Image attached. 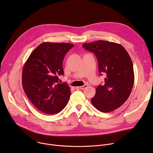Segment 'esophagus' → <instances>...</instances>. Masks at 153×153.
<instances>
[{
    "mask_svg": "<svg viewBox=\"0 0 153 153\" xmlns=\"http://www.w3.org/2000/svg\"><path fill=\"white\" fill-rule=\"evenodd\" d=\"M87 87V85H83V86H79V87H76V88L77 89H84V88H85L86 87Z\"/></svg>",
    "mask_w": 153,
    "mask_h": 153,
    "instance_id": "34e87169",
    "label": "esophagus"
}]
</instances>
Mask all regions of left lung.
<instances>
[{"label": "left lung", "instance_id": "1", "mask_svg": "<svg viewBox=\"0 0 153 153\" xmlns=\"http://www.w3.org/2000/svg\"><path fill=\"white\" fill-rule=\"evenodd\" d=\"M82 47L96 55L100 74H106L105 84L97 87L91 103L102 113L113 111L126 102L133 88L135 77L131 58L123 45L115 42L97 40Z\"/></svg>", "mask_w": 153, "mask_h": 153}]
</instances>
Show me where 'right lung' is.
<instances>
[{"label": "right lung", "instance_id": "add662e5", "mask_svg": "<svg viewBox=\"0 0 153 153\" xmlns=\"http://www.w3.org/2000/svg\"><path fill=\"white\" fill-rule=\"evenodd\" d=\"M69 43L43 42L30 53L23 66L22 85L34 106L44 113H58L67 105L71 95L67 83H58L64 74L63 61L73 47Z\"/></svg>", "mask_w": 153, "mask_h": 153}]
</instances>
